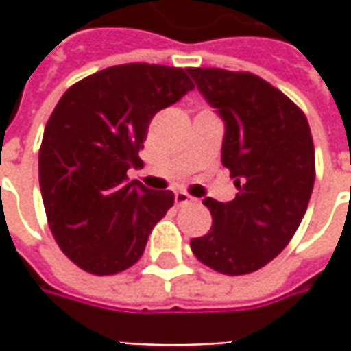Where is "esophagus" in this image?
Returning a JSON list of instances; mask_svg holds the SVG:
<instances>
[{
    "instance_id": "1",
    "label": "esophagus",
    "mask_w": 351,
    "mask_h": 351,
    "mask_svg": "<svg viewBox=\"0 0 351 351\" xmlns=\"http://www.w3.org/2000/svg\"><path fill=\"white\" fill-rule=\"evenodd\" d=\"M173 199H176V205H180V207H183V205H191V203H195L197 201V199H193L191 195H187L185 191H178Z\"/></svg>"
}]
</instances>
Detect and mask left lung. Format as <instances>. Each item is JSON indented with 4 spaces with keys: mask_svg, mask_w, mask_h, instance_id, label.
<instances>
[{
    "mask_svg": "<svg viewBox=\"0 0 351 351\" xmlns=\"http://www.w3.org/2000/svg\"><path fill=\"white\" fill-rule=\"evenodd\" d=\"M197 89L224 121L223 166L238 193L203 201L213 215L191 240L199 262L244 276L271 262L303 221L315 185V144L304 113L271 84L250 72L187 68Z\"/></svg>",
    "mask_w": 351,
    "mask_h": 351,
    "instance_id": "obj_1",
    "label": "left lung"
}]
</instances>
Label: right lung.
<instances>
[{"label":"right lung","mask_w":351,"mask_h":351,"mask_svg":"<svg viewBox=\"0 0 351 351\" xmlns=\"http://www.w3.org/2000/svg\"><path fill=\"white\" fill-rule=\"evenodd\" d=\"M195 88L187 70L158 64L111 66L60 97L38 152L48 226L84 271L113 276L141 260L171 191L128 182L152 117Z\"/></svg>","instance_id":"add662e5"}]
</instances>
